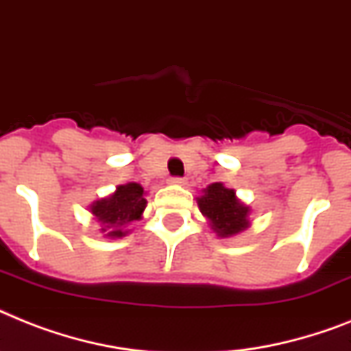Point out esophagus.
<instances>
[{
	"instance_id": "1",
	"label": "esophagus",
	"mask_w": 351,
	"mask_h": 351,
	"mask_svg": "<svg viewBox=\"0 0 351 351\" xmlns=\"http://www.w3.org/2000/svg\"><path fill=\"white\" fill-rule=\"evenodd\" d=\"M171 182H173V184L184 185L185 184V178H182V176H173V178H171Z\"/></svg>"
}]
</instances>
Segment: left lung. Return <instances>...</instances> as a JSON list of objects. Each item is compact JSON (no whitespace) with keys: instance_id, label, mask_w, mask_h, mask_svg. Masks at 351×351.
Listing matches in <instances>:
<instances>
[{"instance_id":"8db88e82","label":"left lung","mask_w":351,"mask_h":351,"mask_svg":"<svg viewBox=\"0 0 351 351\" xmlns=\"http://www.w3.org/2000/svg\"><path fill=\"white\" fill-rule=\"evenodd\" d=\"M198 207L202 215L209 218L213 229L223 238L238 234L249 225V207L240 204L234 191L227 189L223 184L209 185L205 195L198 198Z\"/></svg>"}]
</instances>
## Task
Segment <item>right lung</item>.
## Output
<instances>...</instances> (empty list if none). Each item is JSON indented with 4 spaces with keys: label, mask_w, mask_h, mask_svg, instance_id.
I'll use <instances>...</instances> for the list:
<instances>
[{
    "label": "right lung",
    "mask_w": 351,
    "mask_h": 351,
    "mask_svg": "<svg viewBox=\"0 0 351 351\" xmlns=\"http://www.w3.org/2000/svg\"><path fill=\"white\" fill-rule=\"evenodd\" d=\"M146 209L144 189L138 184L119 185L110 198L99 200L92 205V215L104 225V232L111 238L124 236L122 227L135 220H141Z\"/></svg>",
    "instance_id": "add662e5"
}]
</instances>
